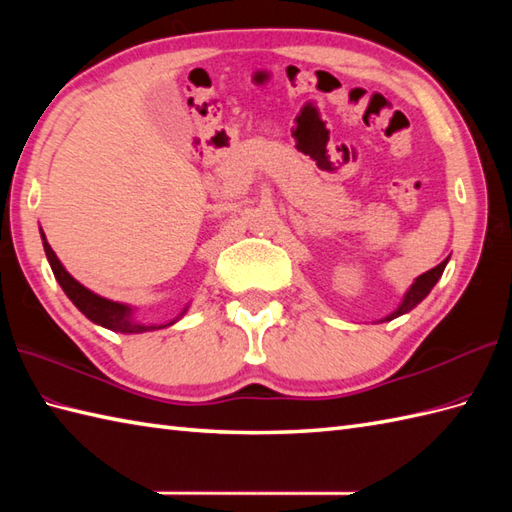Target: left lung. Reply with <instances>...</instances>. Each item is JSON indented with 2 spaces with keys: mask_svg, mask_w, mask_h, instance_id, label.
I'll return each mask as SVG.
<instances>
[{
  "mask_svg": "<svg viewBox=\"0 0 512 512\" xmlns=\"http://www.w3.org/2000/svg\"><path fill=\"white\" fill-rule=\"evenodd\" d=\"M447 262L449 259H444L442 264H438L436 268H431V270H427V273H422L416 281H413L411 284V288L407 290V295H405V299H402V303L400 306L389 314V317H385L383 321H391V319H396V317H400V314H405V312H409V310H413L418 306V303L429 295L431 292V288L438 284V279L442 277V273H444V266H447Z\"/></svg>",
  "mask_w": 512,
  "mask_h": 512,
  "instance_id": "obj_1",
  "label": "left lung"
}]
</instances>
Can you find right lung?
I'll list each match as a JSON object with an SVG mask.
<instances>
[{
	"instance_id": "obj_1",
	"label": "right lung",
	"mask_w": 512,
	"mask_h": 512,
	"mask_svg": "<svg viewBox=\"0 0 512 512\" xmlns=\"http://www.w3.org/2000/svg\"><path fill=\"white\" fill-rule=\"evenodd\" d=\"M41 239H43V250H46V257L50 262V268L54 277H57L59 286L63 288L65 295H68V299L74 303L76 308H79L85 317H88L90 321H94L96 325H103V328L112 330V332H121V334H140V332H151V330H160V328H167V325H173L178 319L169 321L167 325H147V323H138L134 321L132 317V308L125 306V303H118V301H110L105 297H99L94 295L92 290H88L85 286H81L79 281H76L68 270L63 268V264L59 262V257L54 255V250L50 248V244L46 242V235L41 233Z\"/></svg>"
}]
</instances>
